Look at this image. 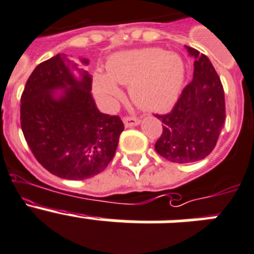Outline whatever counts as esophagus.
Returning <instances> with one entry per match:
<instances>
[{
	"label": "esophagus",
	"mask_w": 254,
	"mask_h": 254,
	"mask_svg": "<svg viewBox=\"0 0 254 254\" xmlns=\"http://www.w3.org/2000/svg\"><path fill=\"white\" fill-rule=\"evenodd\" d=\"M124 125L127 127H136V125H139V123H140V120L138 119V118H131V116H127V118H124Z\"/></svg>",
	"instance_id": "34e87169"
}]
</instances>
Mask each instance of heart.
<instances>
[{
	"label": "heart",
	"instance_id": "b5f03b06",
	"mask_svg": "<svg viewBox=\"0 0 254 254\" xmlns=\"http://www.w3.org/2000/svg\"><path fill=\"white\" fill-rule=\"evenodd\" d=\"M108 73L94 75V90L106 109L122 95L118 84L129 86L131 100L148 111H164L179 96L186 67L182 58L159 47L118 52L106 64Z\"/></svg>",
	"mask_w": 254,
	"mask_h": 254
}]
</instances>
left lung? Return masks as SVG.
Returning <instances> with one entry per match:
<instances>
[{
  "label": "left lung",
  "instance_id": "obj_1",
  "mask_svg": "<svg viewBox=\"0 0 254 254\" xmlns=\"http://www.w3.org/2000/svg\"><path fill=\"white\" fill-rule=\"evenodd\" d=\"M194 58L193 80L182 92L172 113L156 115L163 132L156 153L179 164L198 162L210 154L226 119L224 91L209 59L186 46Z\"/></svg>",
  "mask_w": 254,
  "mask_h": 254
}]
</instances>
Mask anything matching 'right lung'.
<instances>
[{
	"instance_id": "1",
	"label": "right lung",
	"mask_w": 254,
	"mask_h": 254,
	"mask_svg": "<svg viewBox=\"0 0 254 254\" xmlns=\"http://www.w3.org/2000/svg\"><path fill=\"white\" fill-rule=\"evenodd\" d=\"M84 66L89 60L80 58ZM91 76L65 54L36 66L21 96V129L31 151L51 174L82 181L115 155L124 124L95 105Z\"/></svg>"
}]
</instances>
